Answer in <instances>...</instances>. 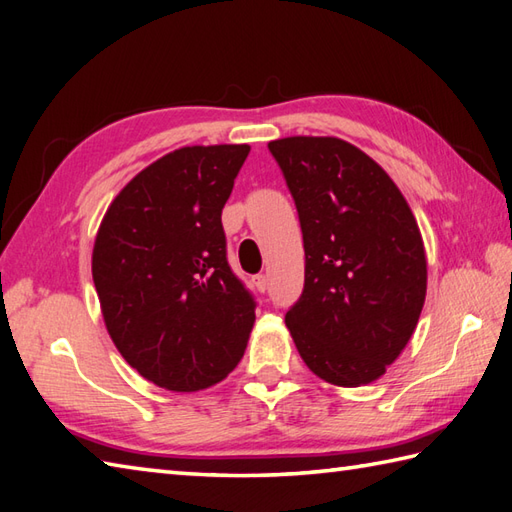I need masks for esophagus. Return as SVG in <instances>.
Instances as JSON below:
<instances>
[{
  "label": "esophagus",
  "instance_id": "34e87169",
  "mask_svg": "<svg viewBox=\"0 0 512 512\" xmlns=\"http://www.w3.org/2000/svg\"><path fill=\"white\" fill-rule=\"evenodd\" d=\"M253 284L259 292H266L268 290V277L266 275H255L253 277Z\"/></svg>",
  "mask_w": 512,
  "mask_h": 512
}]
</instances>
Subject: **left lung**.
Listing matches in <instances>:
<instances>
[{
    "mask_svg": "<svg viewBox=\"0 0 512 512\" xmlns=\"http://www.w3.org/2000/svg\"><path fill=\"white\" fill-rule=\"evenodd\" d=\"M295 200L306 281L286 325L314 374L358 387L405 350L427 295L416 217L385 169L334 136L268 143Z\"/></svg>",
    "mask_w": 512,
    "mask_h": 512,
    "instance_id": "left-lung-1",
    "label": "left lung"
}]
</instances>
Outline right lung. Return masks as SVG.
<instances>
[{
    "mask_svg": "<svg viewBox=\"0 0 512 512\" xmlns=\"http://www.w3.org/2000/svg\"><path fill=\"white\" fill-rule=\"evenodd\" d=\"M248 145L182 147L127 182L92 253L103 319L136 372L169 391L206 389L242 361L255 297L226 259L222 209Z\"/></svg>",
    "mask_w": 512,
    "mask_h": 512,
    "instance_id": "right-lung-1",
    "label": "right lung"
}]
</instances>
